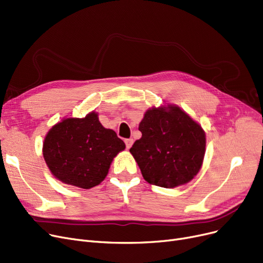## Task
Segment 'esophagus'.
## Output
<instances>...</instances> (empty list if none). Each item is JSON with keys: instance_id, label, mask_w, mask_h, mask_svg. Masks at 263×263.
Here are the masks:
<instances>
[{"instance_id": "obj_1", "label": "esophagus", "mask_w": 263, "mask_h": 263, "mask_svg": "<svg viewBox=\"0 0 263 263\" xmlns=\"http://www.w3.org/2000/svg\"><path fill=\"white\" fill-rule=\"evenodd\" d=\"M133 139H127V140H125L124 141V143H125V146H127V148H128V149H130V148H131V146L133 145Z\"/></svg>"}]
</instances>
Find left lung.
Returning <instances> with one entry per match:
<instances>
[{
	"mask_svg": "<svg viewBox=\"0 0 263 263\" xmlns=\"http://www.w3.org/2000/svg\"><path fill=\"white\" fill-rule=\"evenodd\" d=\"M142 138L130 153L149 184L175 188L195 178L202 167L206 136L201 124L174 104L148 108L139 124Z\"/></svg>",
	"mask_w": 263,
	"mask_h": 263,
	"instance_id": "left-lung-1",
	"label": "left lung"
}]
</instances>
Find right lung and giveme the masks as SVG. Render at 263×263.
Returning a JSON list of instances; mask_svg holds the SVG:
<instances>
[{
  "label": "right lung",
  "mask_w": 263,
  "mask_h": 263,
  "mask_svg": "<svg viewBox=\"0 0 263 263\" xmlns=\"http://www.w3.org/2000/svg\"><path fill=\"white\" fill-rule=\"evenodd\" d=\"M125 145L104 128L95 110L84 118H63L44 139L43 156L51 174L63 184L83 189L98 186Z\"/></svg>",
  "instance_id": "add662e5"
}]
</instances>
